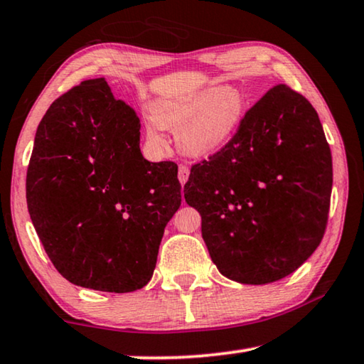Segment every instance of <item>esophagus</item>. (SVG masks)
Returning a JSON list of instances; mask_svg holds the SVG:
<instances>
[{
  "instance_id": "obj_1",
  "label": "esophagus",
  "mask_w": 364,
  "mask_h": 364,
  "mask_svg": "<svg viewBox=\"0 0 364 364\" xmlns=\"http://www.w3.org/2000/svg\"><path fill=\"white\" fill-rule=\"evenodd\" d=\"M188 178H189V168L184 167V165H181L180 170H178V180H180L181 184H184L188 181Z\"/></svg>"
}]
</instances>
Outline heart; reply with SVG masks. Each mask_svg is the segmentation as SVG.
<instances>
[{
    "instance_id": "1",
    "label": "heart",
    "mask_w": 364,
    "mask_h": 364,
    "mask_svg": "<svg viewBox=\"0 0 364 364\" xmlns=\"http://www.w3.org/2000/svg\"><path fill=\"white\" fill-rule=\"evenodd\" d=\"M245 101L234 88L207 86L178 100L159 101L151 107L152 122L146 123V136L162 146L160 128L176 132L178 147L191 157H208L230 143L244 119Z\"/></svg>"
}]
</instances>
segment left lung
<instances>
[{"label": "left lung", "mask_w": 364, "mask_h": 364, "mask_svg": "<svg viewBox=\"0 0 364 364\" xmlns=\"http://www.w3.org/2000/svg\"><path fill=\"white\" fill-rule=\"evenodd\" d=\"M331 189V149L315 107L276 85L245 112L223 149L193 165L184 199L200 213L220 273L268 284L316 250Z\"/></svg>", "instance_id": "8db88e82"}]
</instances>
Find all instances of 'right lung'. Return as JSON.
I'll use <instances>...</instances> for the list:
<instances>
[{
    "label": "right lung",
    "instance_id": "1",
    "mask_svg": "<svg viewBox=\"0 0 364 364\" xmlns=\"http://www.w3.org/2000/svg\"><path fill=\"white\" fill-rule=\"evenodd\" d=\"M141 123L104 78L85 80L43 117L27 170V207L49 260L72 284L144 287L181 205L173 162H149Z\"/></svg>",
    "mask_w": 364,
    "mask_h": 364
}]
</instances>
